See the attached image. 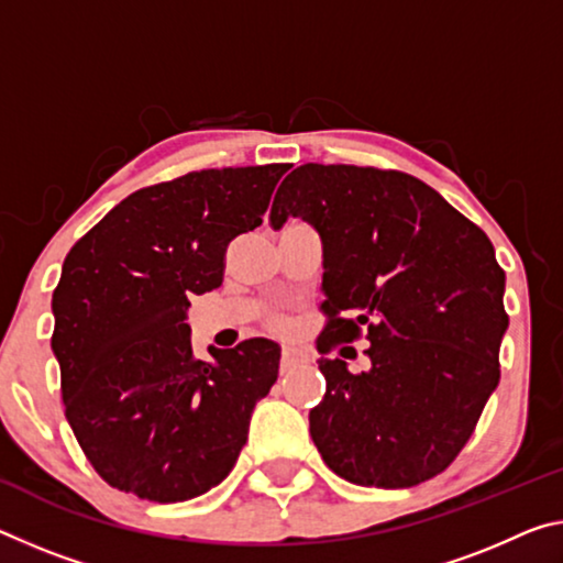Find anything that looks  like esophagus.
Returning <instances> with one entry per match:
<instances>
[{
  "mask_svg": "<svg viewBox=\"0 0 563 563\" xmlns=\"http://www.w3.org/2000/svg\"><path fill=\"white\" fill-rule=\"evenodd\" d=\"M306 361H308V355L302 353L300 347H296V345H285L283 353H280V373H288V371L296 368V365L306 363Z\"/></svg>",
  "mask_w": 563,
  "mask_h": 563,
  "instance_id": "obj_1",
  "label": "esophagus"
}]
</instances>
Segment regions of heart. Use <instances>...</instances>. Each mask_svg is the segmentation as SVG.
<instances>
[{
	"mask_svg": "<svg viewBox=\"0 0 563 563\" xmlns=\"http://www.w3.org/2000/svg\"><path fill=\"white\" fill-rule=\"evenodd\" d=\"M278 325H280V323H278Z\"/></svg>",
	"mask_w": 563,
	"mask_h": 563,
	"instance_id": "obj_1",
	"label": "heart"
}]
</instances>
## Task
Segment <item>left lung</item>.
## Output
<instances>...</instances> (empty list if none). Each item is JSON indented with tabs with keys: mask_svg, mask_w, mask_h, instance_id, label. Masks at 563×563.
Here are the masks:
<instances>
[{
	"mask_svg": "<svg viewBox=\"0 0 563 563\" xmlns=\"http://www.w3.org/2000/svg\"><path fill=\"white\" fill-rule=\"evenodd\" d=\"M302 218L323 240L318 353L361 341L371 368L318 358L325 396L310 435L330 471L368 488L443 474L501 378L506 273L476 222L400 169L308 163L278 187L273 228Z\"/></svg>",
	"mask_w": 563,
	"mask_h": 563,
	"instance_id": "left-lung-1",
	"label": "left lung"
}]
</instances>
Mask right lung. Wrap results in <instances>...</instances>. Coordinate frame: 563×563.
<instances>
[{"label": "right lung", "instance_id": "1", "mask_svg": "<svg viewBox=\"0 0 563 563\" xmlns=\"http://www.w3.org/2000/svg\"><path fill=\"white\" fill-rule=\"evenodd\" d=\"M290 165L187 173L132 192L69 250L52 292L62 400L79 449L112 488L157 504L218 486L280 347L250 338L192 351V296L216 290L235 238L263 222Z\"/></svg>", "mask_w": 563, "mask_h": 563}]
</instances>
